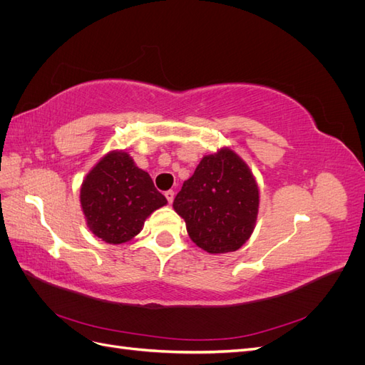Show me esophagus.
I'll return each instance as SVG.
<instances>
[{
    "label": "esophagus",
    "instance_id": "esophagus-1",
    "mask_svg": "<svg viewBox=\"0 0 365 365\" xmlns=\"http://www.w3.org/2000/svg\"><path fill=\"white\" fill-rule=\"evenodd\" d=\"M164 196H165V200H168V202L172 204L173 202V197H175V192L173 190H168V192L164 193Z\"/></svg>",
    "mask_w": 365,
    "mask_h": 365
}]
</instances>
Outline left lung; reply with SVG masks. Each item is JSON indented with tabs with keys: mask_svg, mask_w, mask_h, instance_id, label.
Listing matches in <instances>:
<instances>
[{
	"mask_svg": "<svg viewBox=\"0 0 365 365\" xmlns=\"http://www.w3.org/2000/svg\"><path fill=\"white\" fill-rule=\"evenodd\" d=\"M195 244L210 254L239 250L259 212V187L245 161L224 148L205 155L173 201Z\"/></svg>",
	"mask_w": 365,
	"mask_h": 365,
	"instance_id": "8db88e82",
	"label": "left lung"
}]
</instances>
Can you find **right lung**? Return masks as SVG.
I'll list each match as a JSON object with an SVG mask.
<instances>
[{"instance_id": "obj_1", "label": "right lung", "mask_w": 365, "mask_h": 365, "mask_svg": "<svg viewBox=\"0 0 365 365\" xmlns=\"http://www.w3.org/2000/svg\"><path fill=\"white\" fill-rule=\"evenodd\" d=\"M81 204L93 235L117 245L137 236L146 217L168 204V200L129 153L113 150L86 175L81 187Z\"/></svg>"}]
</instances>
